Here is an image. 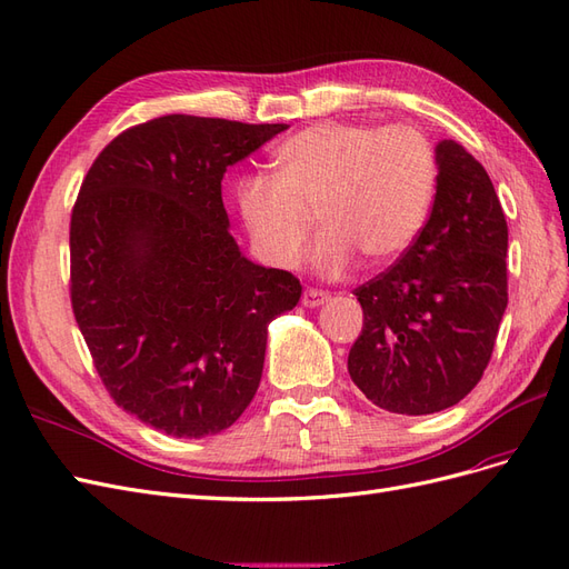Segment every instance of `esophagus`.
Segmentation results:
<instances>
[{
	"mask_svg": "<svg viewBox=\"0 0 569 569\" xmlns=\"http://www.w3.org/2000/svg\"><path fill=\"white\" fill-rule=\"evenodd\" d=\"M329 293H323V290H317V288H307L305 293H302V305L305 307H319V305H323V302H329Z\"/></svg>",
	"mask_w": 569,
	"mask_h": 569,
	"instance_id": "34e87169",
	"label": "esophagus"
}]
</instances>
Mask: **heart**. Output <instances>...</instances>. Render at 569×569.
I'll return each mask as SVG.
<instances>
[{"label": "heart", "instance_id": "heart-1", "mask_svg": "<svg viewBox=\"0 0 569 569\" xmlns=\"http://www.w3.org/2000/svg\"><path fill=\"white\" fill-rule=\"evenodd\" d=\"M273 164L276 173L238 178L242 226L267 264L293 269L317 214L310 267L321 279H343L357 253L369 267L396 262L433 202L436 157L410 126L323 121L288 138Z\"/></svg>", "mask_w": 569, "mask_h": 569}]
</instances>
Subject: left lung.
<instances>
[{
	"label": "left lung",
	"instance_id": "obj_1",
	"mask_svg": "<svg viewBox=\"0 0 569 569\" xmlns=\"http://www.w3.org/2000/svg\"><path fill=\"white\" fill-rule=\"evenodd\" d=\"M433 152L431 217L391 269L355 290L365 327L348 355L371 402L412 417L472 391L508 307V223L491 178L456 140Z\"/></svg>",
	"mask_w": 569,
	"mask_h": 569
}]
</instances>
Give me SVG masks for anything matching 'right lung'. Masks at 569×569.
Listing matches in <instances>:
<instances>
[{"label": "right lung", "mask_w": 569, "mask_h": 569, "mask_svg": "<svg viewBox=\"0 0 569 569\" xmlns=\"http://www.w3.org/2000/svg\"><path fill=\"white\" fill-rule=\"evenodd\" d=\"M286 123L169 113L94 159L71 214V305L113 402L173 438L229 429L262 379L267 327L293 273L229 233L223 173Z\"/></svg>", "instance_id": "add662e5"}]
</instances>
